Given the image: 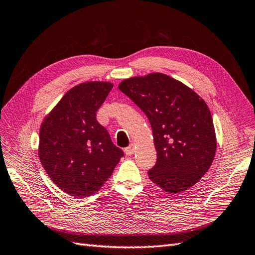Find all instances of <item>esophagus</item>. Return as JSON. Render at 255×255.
<instances>
[{"instance_id": "obj_1", "label": "esophagus", "mask_w": 255, "mask_h": 255, "mask_svg": "<svg viewBox=\"0 0 255 255\" xmlns=\"http://www.w3.org/2000/svg\"><path fill=\"white\" fill-rule=\"evenodd\" d=\"M134 151H135V147H134L133 144H130L128 147L125 148L126 155H132V154H134Z\"/></svg>"}]
</instances>
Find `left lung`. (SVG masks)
I'll return each mask as SVG.
<instances>
[{
  "mask_svg": "<svg viewBox=\"0 0 255 255\" xmlns=\"http://www.w3.org/2000/svg\"><path fill=\"white\" fill-rule=\"evenodd\" d=\"M119 89L146 114L157 162L148 177L176 194L195 185L212 165L217 149L212 114L190 87L161 72L125 79Z\"/></svg>",
  "mask_w": 255,
  "mask_h": 255,
  "instance_id": "1",
  "label": "left lung"
}]
</instances>
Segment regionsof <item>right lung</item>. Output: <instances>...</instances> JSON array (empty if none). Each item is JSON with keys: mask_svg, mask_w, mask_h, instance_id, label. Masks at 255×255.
Returning a JSON list of instances; mask_svg holds the SVG:
<instances>
[{"mask_svg": "<svg viewBox=\"0 0 255 255\" xmlns=\"http://www.w3.org/2000/svg\"><path fill=\"white\" fill-rule=\"evenodd\" d=\"M112 87L104 81L76 85L41 123L38 157L43 169L61 190L77 199L100 190L124 156L96 120Z\"/></svg>", "mask_w": 255, "mask_h": 255, "instance_id": "right-lung-1", "label": "right lung"}]
</instances>
